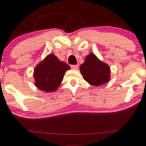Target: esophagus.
I'll return each instance as SVG.
<instances>
[{
    "label": "esophagus",
    "instance_id": "obj_1",
    "mask_svg": "<svg viewBox=\"0 0 146 146\" xmlns=\"http://www.w3.org/2000/svg\"><path fill=\"white\" fill-rule=\"evenodd\" d=\"M78 65H70V68H73V69H78Z\"/></svg>",
    "mask_w": 146,
    "mask_h": 146
}]
</instances>
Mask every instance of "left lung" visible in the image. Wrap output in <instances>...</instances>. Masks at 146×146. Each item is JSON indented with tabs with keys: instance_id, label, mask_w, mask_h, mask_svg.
<instances>
[{
	"instance_id": "left-lung-1",
	"label": "left lung",
	"mask_w": 146,
	"mask_h": 146,
	"mask_svg": "<svg viewBox=\"0 0 146 146\" xmlns=\"http://www.w3.org/2000/svg\"><path fill=\"white\" fill-rule=\"evenodd\" d=\"M80 68L83 78L93 86H100L110 79L109 66L99 60L93 53L86 56L85 61Z\"/></svg>"
}]
</instances>
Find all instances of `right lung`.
<instances>
[{
	"label": "right lung",
	"instance_id": "right-lung-1",
	"mask_svg": "<svg viewBox=\"0 0 146 146\" xmlns=\"http://www.w3.org/2000/svg\"><path fill=\"white\" fill-rule=\"evenodd\" d=\"M70 66L61 62L53 54H50L35 68V85L46 92L55 91L63 80L64 76Z\"/></svg>",
	"mask_w": 146,
	"mask_h": 146
}]
</instances>
